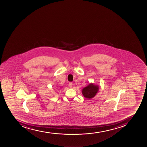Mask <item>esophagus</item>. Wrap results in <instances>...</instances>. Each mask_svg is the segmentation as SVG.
I'll return each mask as SVG.
<instances>
[{
  "label": "esophagus",
  "instance_id": "1",
  "mask_svg": "<svg viewBox=\"0 0 147 147\" xmlns=\"http://www.w3.org/2000/svg\"><path fill=\"white\" fill-rule=\"evenodd\" d=\"M69 86L70 87V88H71L73 86V84H72V82H69Z\"/></svg>",
  "mask_w": 147,
  "mask_h": 147
}]
</instances>
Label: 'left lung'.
Returning <instances> with one entry per match:
<instances>
[{
  "instance_id": "left-lung-1",
  "label": "left lung",
  "mask_w": 147,
  "mask_h": 147,
  "mask_svg": "<svg viewBox=\"0 0 147 147\" xmlns=\"http://www.w3.org/2000/svg\"><path fill=\"white\" fill-rule=\"evenodd\" d=\"M99 88L98 85L90 83L87 86L83 88L82 93L86 98L90 99L94 98L98 93Z\"/></svg>"
}]
</instances>
